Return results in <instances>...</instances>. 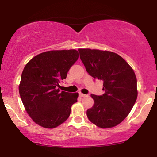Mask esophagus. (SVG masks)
<instances>
[{
	"instance_id": "1",
	"label": "esophagus",
	"mask_w": 157,
	"mask_h": 157,
	"mask_svg": "<svg viewBox=\"0 0 157 157\" xmlns=\"http://www.w3.org/2000/svg\"><path fill=\"white\" fill-rule=\"evenodd\" d=\"M80 96L81 97H86V95L84 94H82V93H80Z\"/></svg>"
}]
</instances>
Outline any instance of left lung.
Listing matches in <instances>:
<instances>
[{
	"label": "left lung",
	"mask_w": 157,
	"mask_h": 157,
	"mask_svg": "<svg viewBox=\"0 0 157 157\" xmlns=\"http://www.w3.org/2000/svg\"><path fill=\"white\" fill-rule=\"evenodd\" d=\"M80 60L94 79L103 81L100 96L91 94L94 105L87 110L88 118L102 128L117 125L125 120L137 98L136 77L132 68L114 52L80 48Z\"/></svg>",
	"instance_id": "8db88e82"
}]
</instances>
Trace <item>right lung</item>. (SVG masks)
<instances>
[{
    "instance_id": "add662e5",
    "label": "right lung",
    "mask_w": 157,
    "mask_h": 157,
    "mask_svg": "<svg viewBox=\"0 0 157 157\" xmlns=\"http://www.w3.org/2000/svg\"><path fill=\"white\" fill-rule=\"evenodd\" d=\"M78 58L77 50H54L36 55L25 66L20 96L26 112L37 125L54 128L68 118L79 94L57 88Z\"/></svg>"
}]
</instances>
